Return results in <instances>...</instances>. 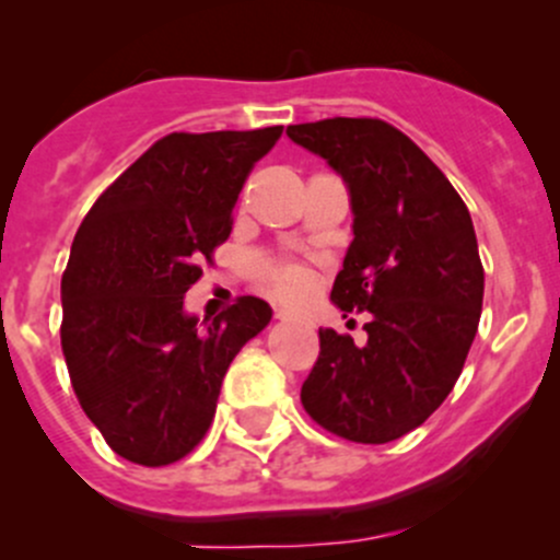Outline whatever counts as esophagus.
Returning a JSON list of instances; mask_svg holds the SVG:
<instances>
[{"label": "esophagus", "mask_w": 560, "mask_h": 560, "mask_svg": "<svg viewBox=\"0 0 560 560\" xmlns=\"http://www.w3.org/2000/svg\"><path fill=\"white\" fill-rule=\"evenodd\" d=\"M276 319H279V322H298V325H308L306 316H298V314H292V312H284V308H279V312H276Z\"/></svg>", "instance_id": "1"}]
</instances>
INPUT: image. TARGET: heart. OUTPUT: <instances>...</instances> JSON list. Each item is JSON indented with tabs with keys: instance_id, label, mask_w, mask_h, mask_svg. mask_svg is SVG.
<instances>
[{
	"instance_id": "b5f03b06",
	"label": "heart",
	"mask_w": 560,
	"mask_h": 560,
	"mask_svg": "<svg viewBox=\"0 0 560 560\" xmlns=\"http://www.w3.org/2000/svg\"><path fill=\"white\" fill-rule=\"evenodd\" d=\"M270 287L279 292L281 298H301L303 292L312 287V276L301 265H279V268H270L268 273Z\"/></svg>"
}]
</instances>
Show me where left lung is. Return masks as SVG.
<instances>
[{"instance_id":"8db88e82","label":"left lung","mask_w":560,"mask_h":560,"mask_svg":"<svg viewBox=\"0 0 560 560\" xmlns=\"http://www.w3.org/2000/svg\"><path fill=\"white\" fill-rule=\"evenodd\" d=\"M287 135L347 186L354 238L330 301L369 312L360 347L319 327L303 409L349 442H395L444 404L477 336L485 270L471 217L447 175L387 121L325 118Z\"/></svg>"}]
</instances>
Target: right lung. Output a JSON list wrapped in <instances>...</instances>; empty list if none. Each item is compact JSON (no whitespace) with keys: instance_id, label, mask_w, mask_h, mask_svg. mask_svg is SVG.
<instances>
[{"instance_id":"obj_1","label":"right lung","mask_w":560,"mask_h":560,"mask_svg":"<svg viewBox=\"0 0 560 560\" xmlns=\"http://www.w3.org/2000/svg\"><path fill=\"white\" fill-rule=\"evenodd\" d=\"M284 127L173 132L86 213L61 276V349L89 420L116 455L167 466L200 444L241 347L273 308L246 295L213 322L184 308L224 244L254 162Z\"/></svg>"}]
</instances>
